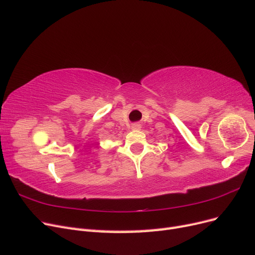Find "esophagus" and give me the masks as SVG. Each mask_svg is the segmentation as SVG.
<instances>
[{"label": "esophagus", "instance_id": "34e87169", "mask_svg": "<svg viewBox=\"0 0 255 255\" xmlns=\"http://www.w3.org/2000/svg\"><path fill=\"white\" fill-rule=\"evenodd\" d=\"M132 129H140V125H138V123L132 125Z\"/></svg>", "mask_w": 255, "mask_h": 255}]
</instances>
